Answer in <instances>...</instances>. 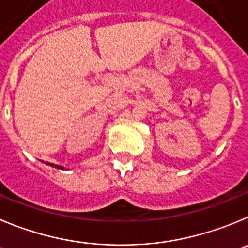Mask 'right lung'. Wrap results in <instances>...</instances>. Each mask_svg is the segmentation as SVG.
<instances>
[{"label": "right lung", "instance_id": "1", "mask_svg": "<svg viewBox=\"0 0 248 248\" xmlns=\"http://www.w3.org/2000/svg\"><path fill=\"white\" fill-rule=\"evenodd\" d=\"M47 164H48V165H50V166H55V168H57V169H62L61 166H59V165H54V164H50V163H47Z\"/></svg>", "mask_w": 248, "mask_h": 248}]
</instances>
